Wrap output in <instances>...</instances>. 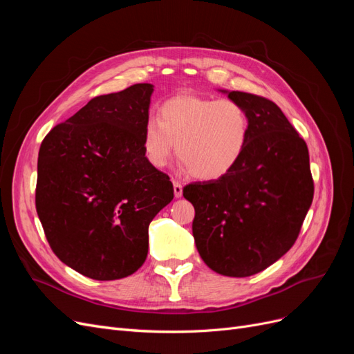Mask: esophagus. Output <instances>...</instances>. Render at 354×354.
<instances>
[{"label":"esophagus","instance_id":"34e87169","mask_svg":"<svg viewBox=\"0 0 354 354\" xmlns=\"http://www.w3.org/2000/svg\"><path fill=\"white\" fill-rule=\"evenodd\" d=\"M173 185H174V196L180 198L183 195V186H181L180 181H176V180H173Z\"/></svg>","mask_w":354,"mask_h":354}]
</instances>
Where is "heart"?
Masks as SVG:
<instances>
[{
	"label": "heart",
	"instance_id": "b5f03b06",
	"mask_svg": "<svg viewBox=\"0 0 354 354\" xmlns=\"http://www.w3.org/2000/svg\"><path fill=\"white\" fill-rule=\"evenodd\" d=\"M248 138L250 115L239 102L181 94L160 106L159 118H147L143 151L149 164L162 168L177 146L192 174L214 180L239 162Z\"/></svg>",
	"mask_w": 354,
	"mask_h": 354
}]
</instances>
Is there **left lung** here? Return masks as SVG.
I'll list each match as a JSON object with an SVG mask.
<instances>
[{
    "label": "left lung",
    "mask_w": 354,
    "mask_h": 354,
    "mask_svg": "<svg viewBox=\"0 0 354 354\" xmlns=\"http://www.w3.org/2000/svg\"><path fill=\"white\" fill-rule=\"evenodd\" d=\"M220 91L248 112V145L226 176L189 185L183 196L195 207L192 230L201 259L223 276L246 277L291 250L315 187L307 145L279 106Z\"/></svg>",
    "instance_id": "left-lung-1"
}]
</instances>
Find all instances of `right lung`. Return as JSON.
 Masks as SVG:
<instances>
[{
  "label": "right lung",
  "mask_w": 354,
  "mask_h": 354,
  "mask_svg": "<svg viewBox=\"0 0 354 354\" xmlns=\"http://www.w3.org/2000/svg\"><path fill=\"white\" fill-rule=\"evenodd\" d=\"M152 93L136 84L94 97L39 147L35 205L46 238L60 261L95 281L140 269L149 224L174 198L143 151Z\"/></svg>",
  "instance_id": "add662e5"
}]
</instances>
